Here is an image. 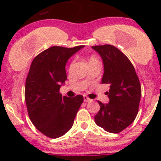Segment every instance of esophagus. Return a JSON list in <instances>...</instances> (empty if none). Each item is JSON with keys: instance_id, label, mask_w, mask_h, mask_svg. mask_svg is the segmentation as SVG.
<instances>
[{"instance_id": "obj_1", "label": "esophagus", "mask_w": 161, "mask_h": 161, "mask_svg": "<svg viewBox=\"0 0 161 161\" xmlns=\"http://www.w3.org/2000/svg\"><path fill=\"white\" fill-rule=\"evenodd\" d=\"M83 100H84V102H90L91 101V100L90 98H88V97H86V96H84L83 97Z\"/></svg>"}]
</instances>
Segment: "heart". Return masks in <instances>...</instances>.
I'll list each match as a JSON object with an SVG mask.
<instances>
[{"label": "heart", "mask_w": 161, "mask_h": 161, "mask_svg": "<svg viewBox=\"0 0 161 161\" xmlns=\"http://www.w3.org/2000/svg\"><path fill=\"white\" fill-rule=\"evenodd\" d=\"M92 58H91V59H92Z\"/></svg>", "instance_id": "1"}]
</instances>
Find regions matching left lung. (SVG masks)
Returning <instances> with one entry per match:
<instances>
[{"mask_svg":"<svg viewBox=\"0 0 161 161\" xmlns=\"http://www.w3.org/2000/svg\"><path fill=\"white\" fill-rule=\"evenodd\" d=\"M103 63L102 84H108V103L98 101L100 109L96 124L111 133L123 131L134 121L141 98V86L129 58L112 45L92 47Z\"/></svg>","mask_w":161,"mask_h":161,"instance_id":"left-lung-1","label":"left lung"}]
</instances>
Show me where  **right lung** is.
I'll return each mask as SVG.
<instances>
[{"label":"right lung","instance_id":"obj_1","mask_svg":"<svg viewBox=\"0 0 161 161\" xmlns=\"http://www.w3.org/2000/svg\"><path fill=\"white\" fill-rule=\"evenodd\" d=\"M83 47H51L31 64L25 82V103L32 124L47 137L56 139L69 131L83 102L81 95L70 98L59 92L67 79L68 60Z\"/></svg>","mask_w":161,"mask_h":161}]
</instances>
